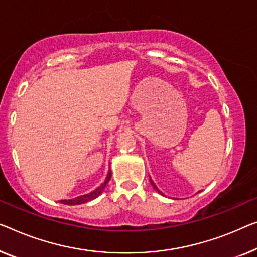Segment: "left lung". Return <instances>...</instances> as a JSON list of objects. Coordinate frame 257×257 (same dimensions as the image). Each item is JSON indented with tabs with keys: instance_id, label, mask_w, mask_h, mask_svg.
Returning a JSON list of instances; mask_svg holds the SVG:
<instances>
[{
	"instance_id": "1",
	"label": "left lung",
	"mask_w": 257,
	"mask_h": 257,
	"mask_svg": "<svg viewBox=\"0 0 257 257\" xmlns=\"http://www.w3.org/2000/svg\"><path fill=\"white\" fill-rule=\"evenodd\" d=\"M150 182H151V185H152V187H153V188H155V189H157V187H156V185H155V183H153L152 182V180L150 179ZM157 190H158V189H157ZM159 191V190H158ZM159 193H160V191H159Z\"/></svg>"
}]
</instances>
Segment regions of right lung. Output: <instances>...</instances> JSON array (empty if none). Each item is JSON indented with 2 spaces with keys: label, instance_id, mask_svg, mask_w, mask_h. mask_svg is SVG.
Wrapping results in <instances>:
<instances>
[{
  "label": "right lung",
  "instance_id": "add662e5",
  "mask_svg": "<svg viewBox=\"0 0 257 257\" xmlns=\"http://www.w3.org/2000/svg\"><path fill=\"white\" fill-rule=\"evenodd\" d=\"M110 177H112V172H108V174H107V178L105 180V182L102 183L100 187H98L97 189L92 191L90 194H86V195H83V196H79V197H76L74 200H62L60 201V203H62V204H67V205H77V204H83V203H86L91 200H94L95 197H98L99 195L102 193V190L105 189V187L108 181L110 180Z\"/></svg>",
  "mask_w": 257,
  "mask_h": 257
}]
</instances>
